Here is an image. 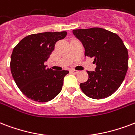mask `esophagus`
<instances>
[{
  "label": "esophagus",
  "instance_id": "esophagus-1",
  "mask_svg": "<svg viewBox=\"0 0 135 135\" xmlns=\"http://www.w3.org/2000/svg\"><path fill=\"white\" fill-rule=\"evenodd\" d=\"M71 73L74 74H76L79 73V71H76V70H71Z\"/></svg>",
  "mask_w": 135,
  "mask_h": 135
}]
</instances>
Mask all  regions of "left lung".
<instances>
[{"mask_svg": "<svg viewBox=\"0 0 135 135\" xmlns=\"http://www.w3.org/2000/svg\"><path fill=\"white\" fill-rule=\"evenodd\" d=\"M73 33L85 48V56L94 58L96 68L87 71L88 81L81 83L85 95L93 99L108 97L125 79L128 69V51L115 33L100 27L74 30Z\"/></svg>", "mask_w": 135, "mask_h": 135, "instance_id": "obj_1", "label": "left lung"}]
</instances>
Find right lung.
<instances>
[{
  "label": "right lung",
  "mask_w": 135,
  "mask_h": 135,
  "mask_svg": "<svg viewBox=\"0 0 135 135\" xmlns=\"http://www.w3.org/2000/svg\"><path fill=\"white\" fill-rule=\"evenodd\" d=\"M67 35L63 32L32 34L23 38L13 49L10 71L15 84L26 97L44 103L56 97L62 89L69 71L46 68L56 42Z\"/></svg>",
  "instance_id": "add662e5"
}]
</instances>
